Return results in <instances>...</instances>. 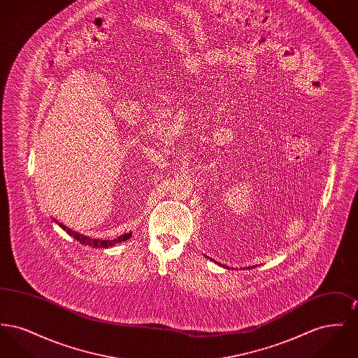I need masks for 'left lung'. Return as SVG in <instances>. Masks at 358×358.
<instances>
[{"instance_id": "8db88e82", "label": "left lung", "mask_w": 358, "mask_h": 358, "mask_svg": "<svg viewBox=\"0 0 358 358\" xmlns=\"http://www.w3.org/2000/svg\"><path fill=\"white\" fill-rule=\"evenodd\" d=\"M248 268H250V267H248Z\"/></svg>"}]
</instances>
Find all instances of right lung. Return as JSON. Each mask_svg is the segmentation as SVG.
<instances>
[{
    "label": "right lung",
    "mask_w": 358,
    "mask_h": 358,
    "mask_svg": "<svg viewBox=\"0 0 358 358\" xmlns=\"http://www.w3.org/2000/svg\"><path fill=\"white\" fill-rule=\"evenodd\" d=\"M64 231H67V234H69L73 238H76V240H79L82 244H87V245H91V247H95V248H107V247H111V245H114V244H117V243H120V241H124V240H127V238H130L131 235L130 234H124V235H122L120 238H113V240H99V238H88L87 236H83V235H79V234H76V232H72V229H69L67 227H64V224H59Z\"/></svg>",
    "instance_id": "1"
}]
</instances>
